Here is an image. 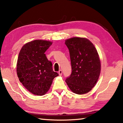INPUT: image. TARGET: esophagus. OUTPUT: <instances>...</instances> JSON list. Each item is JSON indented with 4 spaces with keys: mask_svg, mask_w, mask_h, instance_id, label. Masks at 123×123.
Segmentation results:
<instances>
[{
    "mask_svg": "<svg viewBox=\"0 0 123 123\" xmlns=\"http://www.w3.org/2000/svg\"><path fill=\"white\" fill-rule=\"evenodd\" d=\"M58 73H59V75L61 76V75H62V70L61 69H60V70H59V72H58Z\"/></svg>",
    "mask_w": 123,
    "mask_h": 123,
    "instance_id": "esophagus-1",
    "label": "esophagus"
}]
</instances>
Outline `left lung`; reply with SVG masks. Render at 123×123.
Returning a JSON list of instances; mask_svg holds the SVG:
<instances>
[{"label":"left lung","instance_id":"obj_1","mask_svg":"<svg viewBox=\"0 0 123 123\" xmlns=\"http://www.w3.org/2000/svg\"><path fill=\"white\" fill-rule=\"evenodd\" d=\"M69 51L72 73L66 82L73 92L88 93L96 84L100 73L101 64L97 49L88 39L73 37L66 40Z\"/></svg>","mask_w":123,"mask_h":123}]
</instances>
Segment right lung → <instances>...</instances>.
Instances as JSON below:
<instances>
[{
	"label": "right lung",
	"instance_id": "add662e5",
	"mask_svg": "<svg viewBox=\"0 0 123 123\" xmlns=\"http://www.w3.org/2000/svg\"><path fill=\"white\" fill-rule=\"evenodd\" d=\"M51 44V42L44 40L30 42L23 45L18 55V78L25 88L35 95H44L53 79L59 75L53 71L51 62L44 54Z\"/></svg>",
	"mask_w": 123,
	"mask_h": 123
}]
</instances>
